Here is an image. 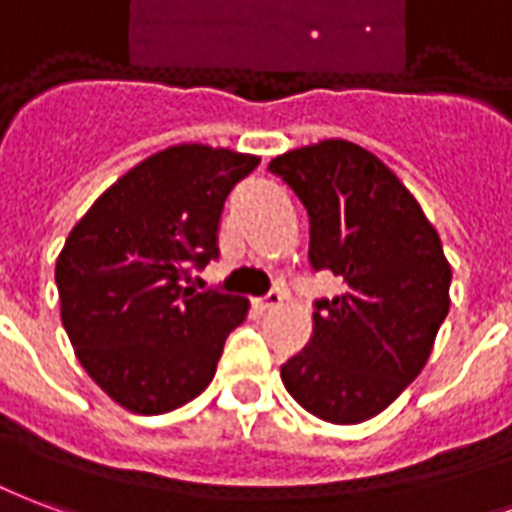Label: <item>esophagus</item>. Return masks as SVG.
<instances>
[{"label": "esophagus", "mask_w": 512, "mask_h": 512, "mask_svg": "<svg viewBox=\"0 0 512 512\" xmlns=\"http://www.w3.org/2000/svg\"><path fill=\"white\" fill-rule=\"evenodd\" d=\"M281 305H283V292H278V289H272V292H267L264 297L256 300V308H259V311H272V308H281Z\"/></svg>", "instance_id": "1"}]
</instances>
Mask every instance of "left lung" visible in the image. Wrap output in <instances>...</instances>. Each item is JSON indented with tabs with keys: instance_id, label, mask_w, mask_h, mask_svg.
<instances>
[{
	"instance_id": "1",
	"label": "left lung",
	"mask_w": 512,
	"mask_h": 512,
	"mask_svg": "<svg viewBox=\"0 0 512 512\" xmlns=\"http://www.w3.org/2000/svg\"><path fill=\"white\" fill-rule=\"evenodd\" d=\"M270 171L311 223L313 270L346 292L313 302V335L281 365L302 409L335 425L371 420L417 379L450 311V264L404 182L343 138L292 149Z\"/></svg>"
}]
</instances>
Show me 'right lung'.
I'll list each match as a JSON object with an SVG mask.
<instances>
[{"label":"right lung","mask_w":512,"mask_h":512,"mask_svg":"<svg viewBox=\"0 0 512 512\" xmlns=\"http://www.w3.org/2000/svg\"><path fill=\"white\" fill-rule=\"evenodd\" d=\"M256 155L179 144L141 160L78 220L57 259L62 324L103 393L166 414L212 382L248 300L182 281L218 259V223Z\"/></svg>","instance_id":"obj_1"}]
</instances>
